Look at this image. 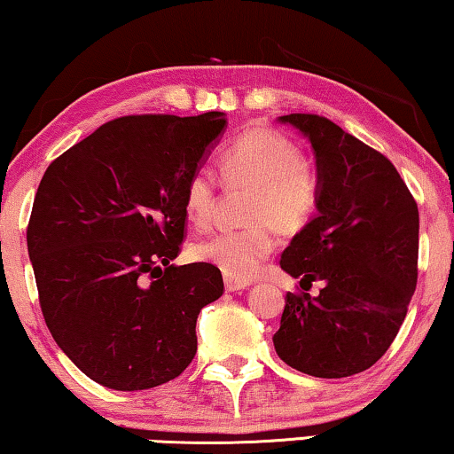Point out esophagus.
Here are the masks:
<instances>
[{"mask_svg": "<svg viewBox=\"0 0 454 454\" xmlns=\"http://www.w3.org/2000/svg\"><path fill=\"white\" fill-rule=\"evenodd\" d=\"M225 288L229 293H241V291H246V288H249V282L235 280V278H229V276H225Z\"/></svg>", "mask_w": 454, "mask_h": 454, "instance_id": "1", "label": "esophagus"}]
</instances>
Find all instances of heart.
Instances as JSON below:
<instances>
[{
  "label": "heart",
  "instance_id": "heart-1",
  "mask_svg": "<svg viewBox=\"0 0 454 454\" xmlns=\"http://www.w3.org/2000/svg\"><path fill=\"white\" fill-rule=\"evenodd\" d=\"M221 178L227 186L252 188L246 221L239 231L216 233L192 247L199 262L213 264L235 280H247L278 246L280 231L297 233L315 215L319 178L301 157L299 147L278 130L255 127L239 135L219 155ZM216 188L207 172H196L184 186V213L194 227L211 225Z\"/></svg>",
  "mask_w": 454,
  "mask_h": 454
}]
</instances>
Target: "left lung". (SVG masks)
Returning a JSON list of instances; mask_svg holds the SVG:
<instances>
[{
  "label": "left lung",
  "instance_id": "obj_1",
  "mask_svg": "<svg viewBox=\"0 0 454 454\" xmlns=\"http://www.w3.org/2000/svg\"><path fill=\"white\" fill-rule=\"evenodd\" d=\"M311 143L317 215L288 243L280 268L324 280L317 297L286 293L274 348L311 377L363 372L389 350L418 282V205L383 153L317 114H286ZM303 286V285H301Z\"/></svg>",
  "mask_w": 454,
  "mask_h": 454
}]
</instances>
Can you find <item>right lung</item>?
<instances>
[{
    "label": "right lung",
    "instance_id": "add662e5",
    "mask_svg": "<svg viewBox=\"0 0 454 454\" xmlns=\"http://www.w3.org/2000/svg\"><path fill=\"white\" fill-rule=\"evenodd\" d=\"M223 113L114 118L57 157L26 231L49 332L71 363L116 391L184 372L200 309L223 294L213 264H172L184 186L225 133Z\"/></svg>",
    "mask_w": 454,
    "mask_h": 454
}]
</instances>
